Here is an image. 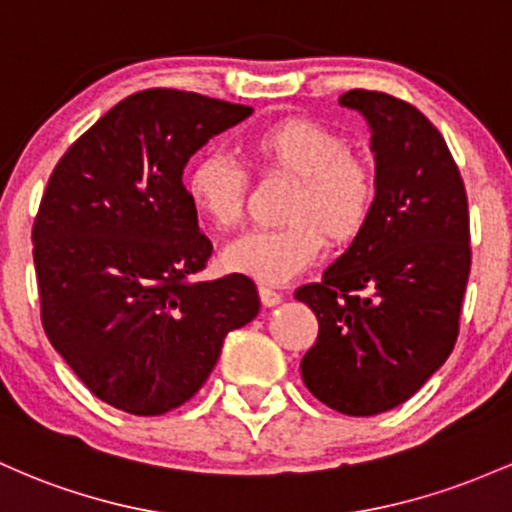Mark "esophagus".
Returning a JSON list of instances; mask_svg holds the SVG:
<instances>
[{"instance_id":"1","label":"esophagus","mask_w":512,"mask_h":512,"mask_svg":"<svg viewBox=\"0 0 512 512\" xmlns=\"http://www.w3.org/2000/svg\"><path fill=\"white\" fill-rule=\"evenodd\" d=\"M260 299L265 306H277V303L282 301V294L274 289H269V286H260Z\"/></svg>"}]
</instances>
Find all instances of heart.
Instances as JSON below:
<instances>
[{
  "instance_id": "heart-1",
  "label": "heart",
  "mask_w": 512,
  "mask_h": 512,
  "mask_svg": "<svg viewBox=\"0 0 512 512\" xmlns=\"http://www.w3.org/2000/svg\"><path fill=\"white\" fill-rule=\"evenodd\" d=\"M245 157L262 177L291 182L279 230L235 240L223 252L233 272L265 284H284L320 257L323 243L352 245L379 204V174L369 157L347 148V138L325 123L291 116L260 128L245 140ZM247 177L221 153H204L187 172V194L206 223L238 226Z\"/></svg>"
}]
</instances>
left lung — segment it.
I'll return each instance as SVG.
<instances>
[{"label": "left lung", "instance_id": "left-lung-1", "mask_svg": "<svg viewBox=\"0 0 512 512\" xmlns=\"http://www.w3.org/2000/svg\"><path fill=\"white\" fill-rule=\"evenodd\" d=\"M340 104L372 128L379 204L323 279L296 289L318 318L301 376L333 411L376 415L408 401L454 350L469 204L445 138L413 104L369 89H350Z\"/></svg>", "mask_w": 512, "mask_h": 512}]
</instances>
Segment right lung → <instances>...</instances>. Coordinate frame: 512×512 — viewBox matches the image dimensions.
Instances as JSON below:
<instances>
[{
	"mask_svg": "<svg viewBox=\"0 0 512 512\" xmlns=\"http://www.w3.org/2000/svg\"><path fill=\"white\" fill-rule=\"evenodd\" d=\"M250 106L179 89L126 97L60 157L33 221L41 323L94 396L162 415L209 379L230 330L260 313L245 274L196 282L211 257L182 182Z\"/></svg>",
	"mask_w": 512,
	"mask_h": 512,
	"instance_id": "right-lung-1",
	"label": "right lung"
}]
</instances>
